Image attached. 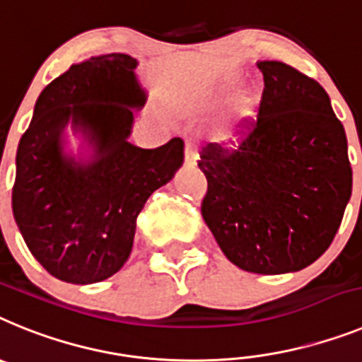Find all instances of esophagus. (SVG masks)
<instances>
[{
	"mask_svg": "<svg viewBox=\"0 0 362 362\" xmlns=\"http://www.w3.org/2000/svg\"><path fill=\"white\" fill-rule=\"evenodd\" d=\"M197 160H199V147L194 142H187L184 151V165L185 168H193V165H197Z\"/></svg>",
	"mask_w": 362,
	"mask_h": 362,
	"instance_id": "obj_1",
	"label": "esophagus"
}]
</instances>
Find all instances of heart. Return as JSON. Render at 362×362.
<instances>
[{"mask_svg":"<svg viewBox=\"0 0 362 362\" xmlns=\"http://www.w3.org/2000/svg\"><path fill=\"white\" fill-rule=\"evenodd\" d=\"M238 76H228L220 87L216 89V94L213 96V102L218 98H224L229 90L237 86ZM260 107V96L253 87H246L237 94L231 102V111L222 127L216 133V142L222 147H235L250 134L251 127L257 122Z\"/></svg>","mask_w":362,"mask_h":362,"instance_id":"1","label":"heart"}]
</instances>
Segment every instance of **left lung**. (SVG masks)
Masks as SVG:
<instances>
[{
	"instance_id": "1",
	"label": "left lung",
	"mask_w": 362,
	"mask_h": 362,
	"mask_svg": "<svg viewBox=\"0 0 362 362\" xmlns=\"http://www.w3.org/2000/svg\"><path fill=\"white\" fill-rule=\"evenodd\" d=\"M259 116L237 149L209 144L202 216L237 268L300 272L329 247L351 197L346 133L315 80L282 62H259Z\"/></svg>"
}]
</instances>
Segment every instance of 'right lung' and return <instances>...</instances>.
<instances>
[{
    "label": "right lung",
    "mask_w": 362,
    "mask_h": 362,
    "mask_svg": "<svg viewBox=\"0 0 362 362\" xmlns=\"http://www.w3.org/2000/svg\"><path fill=\"white\" fill-rule=\"evenodd\" d=\"M129 54H100L71 65L34 105L16 153L12 213L34 259L52 276L93 284L131 255L136 216L184 163V142L156 149L129 142L147 94ZM82 138L66 151L64 131Z\"/></svg>",
    "instance_id": "obj_1"
}]
</instances>
